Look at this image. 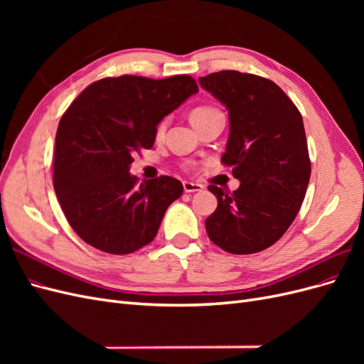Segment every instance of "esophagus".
Masks as SVG:
<instances>
[{
  "mask_svg": "<svg viewBox=\"0 0 364 364\" xmlns=\"http://www.w3.org/2000/svg\"><path fill=\"white\" fill-rule=\"evenodd\" d=\"M202 190H203V185H200V183L188 182V181L183 182V191L185 193H197V191H202Z\"/></svg>",
  "mask_w": 364,
  "mask_h": 364,
  "instance_id": "esophagus-1",
  "label": "esophagus"
}]
</instances>
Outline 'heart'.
I'll return each mask as SVG.
<instances>
[{"label":"heart","mask_w":364,"mask_h":364,"mask_svg":"<svg viewBox=\"0 0 364 364\" xmlns=\"http://www.w3.org/2000/svg\"><path fill=\"white\" fill-rule=\"evenodd\" d=\"M218 114H222V112H220L218 109H215V107H211V106H197V107H194L193 111H191L190 119H191L193 126H197V124H200L202 121H205V119H208V118H211V117H214V115H218ZM165 129H167V119H162L161 123L158 124L156 135H158V136H162Z\"/></svg>","instance_id":"heart-1"}]
</instances>
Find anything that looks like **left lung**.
I'll return each instance as SVG.
<instances>
[{"instance_id": "left-lung-1", "label": "left lung", "mask_w": 364, "mask_h": 364, "mask_svg": "<svg viewBox=\"0 0 364 364\" xmlns=\"http://www.w3.org/2000/svg\"><path fill=\"white\" fill-rule=\"evenodd\" d=\"M199 83L228 109L222 162L240 181L232 194L208 186L218 200L205 222L208 237L235 255L261 252L290 228L310 182L302 115L277 83L259 75L220 71Z\"/></svg>"}]
</instances>
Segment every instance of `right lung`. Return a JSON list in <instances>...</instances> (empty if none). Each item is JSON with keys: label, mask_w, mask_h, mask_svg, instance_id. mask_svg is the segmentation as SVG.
<instances>
[{"label": "right lung", "mask_w": 364, "mask_h": 364, "mask_svg": "<svg viewBox=\"0 0 364 364\" xmlns=\"http://www.w3.org/2000/svg\"><path fill=\"white\" fill-rule=\"evenodd\" d=\"M197 92L190 75L107 77L87 86L63 114L54 149V191L87 245L126 255L156 237L183 186L170 176L136 185L132 155L151 149L164 117Z\"/></svg>", "instance_id": "add662e5"}]
</instances>
